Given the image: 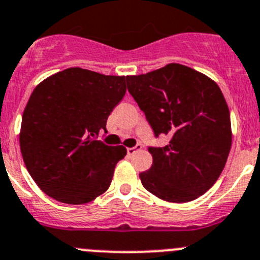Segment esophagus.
Instances as JSON below:
<instances>
[{"instance_id":"obj_1","label":"esophagus","mask_w":260,"mask_h":260,"mask_svg":"<svg viewBox=\"0 0 260 260\" xmlns=\"http://www.w3.org/2000/svg\"><path fill=\"white\" fill-rule=\"evenodd\" d=\"M138 150H141V146L138 145V146H136V147H128L127 148V153L129 156H132V155H135L136 153V151H138Z\"/></svg>"}]
</instances>
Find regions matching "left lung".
I'll list each match as a JSON object with an SVG mask.
<instances>
[{
  "mask_svg": "<svg viewBox=\"0 0 260 260\" xmlns=\"http://www.w3.org/2000/svg\"><path fill=\"white\" fill-rule=\"evenodd\" d=\"M127 87L164 147H150L142 185L160 200L185 203L205 194L222 173L233 142L230 110L218 85L184 64L127 76Z\"/></svg>",
  "mask_w": 260,
  "mask_h": 260,
  "instance_id": "left-lung-1",
  "label": "left lung"
}]
</instances>
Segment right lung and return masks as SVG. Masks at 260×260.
<instances>
[{"label":"right lung","instance_id":"obj_1","mask_svg":"<svg viewBox=\"0 0 260 260\" xmlns=\"http://www.w3.org/2000/svg\"><path fill=\"white\" fill-rule=\"evenodd\" d=\"M125 76L71 67L32 90L20 129V150L32 180L47 196L84 205L108 190L123 146L96 140L125 94Z\"/></svg>","mask_w":260,"mask_h":260}]
</instances>
